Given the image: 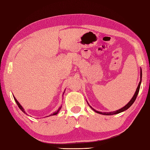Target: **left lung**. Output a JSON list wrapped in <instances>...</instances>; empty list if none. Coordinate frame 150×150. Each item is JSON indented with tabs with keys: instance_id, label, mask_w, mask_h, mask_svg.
I'll return each mask as SVG.
<instances>
[{
	"instance_id": "left-lung-1",
	"label": "left lung",
	"mask_w": 150,
	"mask_h": 150,
	"mask_svg": "<svg viewBox=\"0 0 150 150\" xmlns=\"http://www.w3.org/2000/svg\"><path fill=\"white\" fill-rule=\"evenodd\" d=\"M141 82H142V69H140V81L139 85H138V87H137V88L136 90V92H135V93H134L133 97V98H132V99H131L130 101L128 103L125 105V106H124V107H122V108H120V109H119L118 110L114 111V112H99V111L96 110L94 108H93L88 103V104L89 105V106L90 107V108H92L93 110H94L96 112L99 113V114H103V115H113V114H118V113H120V112H124V111L128 109V108H129L131 106V105L133 104V103L134 102V101H135V99H136L137 97L138 96V93H139V92L140 86V84H141Z\"/></svg>"
}]
</instances>
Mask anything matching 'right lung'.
<instances>
[{
    "label": "right lung",
    "mask_w": 150,
    "mask_h": 150,
    "mask_svg": "<svg viewBox=\"0 0 150 150\" xmlns=\"http://www.w3.org/2000/svg\"><path fill=\"white\" fill-rule=\"evenodd\" d=\"M63 94H64V93H63ZM13 98H14V99H15V101H16V103H17V106H18L19 107V108H20V109L21 110V111H23V112H24L25 114H26V112H25V110H24V108H23V107L21 106V105H20V103H19L18 102V101H17V99H16V98H15V97L13 96ZM61 108H62V107H59V108H58V110H57V111H56V112H54L53 114H51V115H50V116H53V115H56V114H57L58 113V112H59V111H60V110L61 109ZM46 117H48V116H46Z\"/></svg>",
    "instance_id": "add662e5"
}]
</instances>
